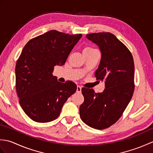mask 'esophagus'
I'll return each instance as SVG.
<instances>
[{
	"label": "esophagus",
	"instance_id": "34e87169",
	"mask_svg": "<svg viewBox=\"0 0 153 153\" xmlns=\"http://www.w3.org/2000/svg\"><path fill=\"white\" fill-rule=\"evenodd\" d=\"M82 91V87L79 86V85H77V93H81Z\"/></svg>",
	"mask_w": 153,
	"mask_h": 153
}]
</instances>
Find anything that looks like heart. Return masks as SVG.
Listing matches in <instances>:
<instances>
[{
    "mask_svg": "<svg viewBox=\"0 0 153 153\" xmlns=\"http://www.w3.org/2000/svg\"><path fill=\"white\" fill-rule=\"evenodd\" d=\"M93 52H97V50L96 48L92 47H86L85 49L83 50V53H93Z\"/></svg>",
    "mask_w": 153,
    "mask_h": 153,
    "instance_id": "b5f03b06",
    "label": "heart"
}]
</instances>
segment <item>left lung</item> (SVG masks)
Listing matches in <instances>:
<instances>
[{"label": "left lung", "mask_w": 153, "mask_h": 153, "mask_svg": "<svg viewBox=\"0 0 153 153\" xmlns=\"http://www.w3.org/2000/svg\"><path fill=\"white\" fill-rule=\"evenodd\" d=\"M86 37L101 51L95 75L97 80L105 82V89L97 93L93 89L83 87L84 101L79 107L80 117L87 126L104 129L118 121L131 99L135 89L134 58L126 45L111 33H90Z\"/></svg>", "instance_id": "obj_1"}]
</instances>
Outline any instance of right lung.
Here are the masks:
<instances>
[{"label":"right lung","mask_w":153,"mask_h":153,"mask_svg":"<svg viewBox=\"0 0 153 153\" xmlns=\"http://www.w3.org/2000/svg\"><path fill=\"white\" fill-rule=\"evenodd\" d=\"M82 36L51 30L31 39L23 48L16 64V89L19 105L33 121L56 119L64 104L76 91L74 82H58L53 71L56 65L65 64Z\"/></svg>","instance_id":"1"}]
</instances>
